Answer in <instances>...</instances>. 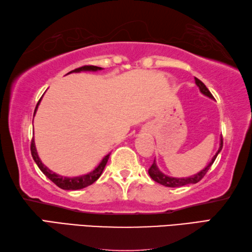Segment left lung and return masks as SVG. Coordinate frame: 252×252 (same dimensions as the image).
<instances>
[{
    "label": "left lung",
    "mask_w": 252,
    "mask_h": 252,
    "mask_svg": "<svg viewBox=\"0 0 252 252\" xmlns=\"http://www.w3.org/2000/svg\"><path fill=\"white\" fill-rule=\"evenodd\" d=\"M194 81H195L196 86L199 87L200 92L203 94V95L208 96V97H210V98H212V99H213L214 97L211 94V92L208 90V87H206L204 84L199 80V78L194 77ZM221 149H223V137H220V149H219L218 152H216V154L214 155L213 158H212V160L210 161V164L206 166L204 169H202L201 171H199L198 174H195L193 176H190V177H187V178H174V177H169L167 175H164L158 169V167H157L155 160H154V162H153V165L150 167L149 174L151 176V178L154 181L158 182V184L165 186V187H170V188H177V187H182V186H187V185H191V184H196V182H199L205 176L206 172L209 171V169L211 168V166L213 165L214 160L216 159V157H218L219 153L221 151Z\"/></svg>",
    "instance_id": "8db88e82"
}]
</instances>
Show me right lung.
Segmentation results:
<instances>
[{"label":"right lung","mask_w":252,"mask_h":252,"mask_svg":"<svg viewBox=\"0 0 252 252\" xmlns=\"http://www.w3.org/2000/svg\"><path fill=\"white\" fill-rule=\"evenodd\" d=\"M100 70H102V68L99 67V66L85 65V66H81V67H78V68H75V70L68 72L67 74H70V73H78V72H82V71H93V72H96V71H100ZM41 98H40V99H39V101L37 103L36 109H34V113H36V111H37V108L39 106V103H40ZM31 151H32V158H33L34 162H36V164H37V166L39 167V169H40L43 172V174L46 175L48 178L53 182V184H56L59 187V188H61L63 190H80V189L85 188V187H88V186L93 185L94 182H95L101 176L102 171H103V169H105V166H106L107 161H108V159H109V156H110V153H109V154L103 157L102 160L100 161V164L98 165L93 171L88 172V174L70 178V177H63V176H60V175L56 174V172H53L52 170L49 169L47 166H44L42 164L40 158H39V156H38L36 146H34L33 137H32V141Z\"/></svg>","instance_id":"right-lung-1"}]
</instances>
